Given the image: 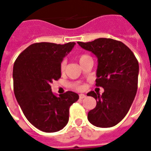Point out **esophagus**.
<instances>
[{"label":"esophagus","mask_w":151,"mask_h":151,"mask_svg":"<svg viewBox=\"0 0 151 151\" xmlns=\"http://www.w3.org/2000/svg\"><path fill=\"white\" fill-rule=\"evenodd\" d=\"M85 97H86V96H85V94H79V98H80V99H83V98H85Z\"/></svg>","instance_id":"1"}]
</instances>
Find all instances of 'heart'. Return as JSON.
<instances>
[{
  "mask_svg": "<svg viewBox=\"0 0 151 151\" xmlns=\"http://www.w3.org/2000/svg\"><path fill=\"white\" fill-rule=\"evenodd\" d=\"M91 60V58L90 56L87 55V54H82V55H80L79 57H78V61H79L80 63L82 62H84V61H85V60ZM66 65V60H63L62 63H61V65H60V71L61 72H63L64 70H65ZM77 88L79 89V90H81V89L82 88V86H78V87H77Z\"/></svg>",
  "mask_w": 151,
  "mask_h": 151,
  "instance_id": "1",
  "label": "heart"
}]
</instances>
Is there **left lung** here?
<instances>
[{
	"mask_svg": "<svg viewBox=\"0 0 151 151\" xmlns=\"http://www.w3.org/2000/svg\"><path fill=\"white\" fill-rule=\"evenodd\" d=\"M77 43L97 57L96 85L104 89L102 95L93 91L87 94L97 101L88 119L97 127H113L126 116L137 93L138 60L126 45L112 38Z\"/></svg>",
	"mask_w": 151,
	"mask_h": 151,
	"instance_id": "8db88e82",
	"label": "left lung"
}]
</instances>
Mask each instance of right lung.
I'll list each match as a JSON object with an SVG mask.
<instances>
[{"mask_svg":"<svg viewBox=\"0 0 151 151\" xmlns=\"http://www.w3.org/2000/svg\"><path fill=\"white\" fill-rule=\"evenodd\" d=\"M75 45L32 44L18 56L13 65L16 99L29 122L45 132L63 129L69 121V107L78 99V94L73 91L57 97L50 86L61 77V62Z\"/></svg>","mask_w":151,"mask_h":151,"instance_id":"obj_1","label":"right lung"}]
</instances>
